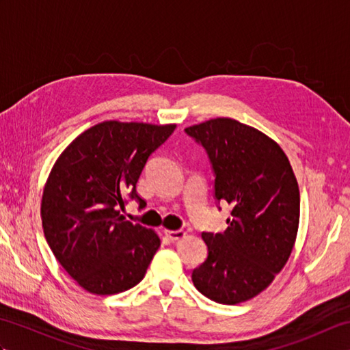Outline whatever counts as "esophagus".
Masks as SVG:
<instances>
[{
    "label": "esophagus",
    "mask_w": 350,
    "mask_h": 350,
    "mask_svg": "<svg viewBox=\"0 0 350 350\" xmlns=\"http://www.w3.org/2000/svg\"><path fill=\"white\" fill-rule=\"evenodd\" d=\"M163 233H165V236L168 237V239L171 242H176V241H180L185 237V233L183 230H163Z\"/></svg>",
    "instance_id": "obj_1"
}]
</instances>
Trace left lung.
Listing matches in <instances>:
<instances>
[{
    "label": "left lung",
    "instance_id": "left-lung-1",
    "mask_svg": "<svg viewBox=\"0 0 350 350\" xmlns=\"http://www.w3.org/2000/svg\"><path fill=\"white\" fill-rule=\"evenodd\" d=\"M185 132L211 161L217 203L232 206L224 233L202 234L207 257L192 282L206 298L234 306L263 292L287 263L299 226L298 182L281 147L251 126L213 118Z\"/></svg>",
    "mask_w": 350,
    "mask_h": 350
}]
</instances>
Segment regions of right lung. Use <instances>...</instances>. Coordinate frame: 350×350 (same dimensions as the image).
<instances>
[{
  "mask_svg": "<svg viewBox=\"0 0 350 350\" xmlns=\"http://www.w3.org/2000/svg\"><path fill=\"white\" fill-rule=\"evenodd\" d=\"M176 124L103 122L81 133L57 159L44 185L42 224L49 248L87 292L116 295L144 278L161 241L120 215L144 202L137 182Z\"/></svg>",
  "mask_w": 350,
  "mask_h": 350,
  "instance_id": "add662e5",
  "label": "right lung"
}]
</instances>
